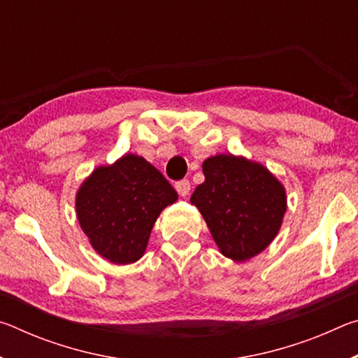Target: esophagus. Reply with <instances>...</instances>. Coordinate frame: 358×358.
<instances>
[{
  "label": "esophagus",
  "instance_id": "1",
  "mask_svg": "<svg viewBox=\"0 0 358 358\" xmlns=\"http://www.w3.org/2000/svg\"><path fill=\"white\" fill-rule=\"evenodd\" d=\"M175 189L180 194L181 197H186L189 196V191H191V183L187 180H180L175 183Z\"/></svg>",
  "mask_w": 358,
  "mask_h": 358
}]
</instances>
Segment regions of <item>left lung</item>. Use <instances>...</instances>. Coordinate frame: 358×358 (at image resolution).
I'll use <instances>...</instances> for the list:
<instances>
[{"mask_svg": "<svg viewBox=\"0 0 358 358\" xmlns=\"http://www.w3.org/2000/svg\"><path fill=\"white\" fill-rule=\"evenodd\" d=\"M205 181L191 203L201 211L224 256L245 262L278 235L287 210L284 186L268 169L243 156L216 155L203 161Z\"/></svg>", "mask_w": 358, "mask_h": 358, "instance_id": "1", "label": "left lung"}]
</instances>
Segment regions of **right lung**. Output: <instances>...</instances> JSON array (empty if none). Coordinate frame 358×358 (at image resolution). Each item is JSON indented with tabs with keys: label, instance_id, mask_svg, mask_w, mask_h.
Masks as SVG:
<instances>
[{
	"label": "right lung",
	"instance_id": "right-lung-1",
	"mask_svg": "<svg viewBox=\"0 0 358 358\" xmlns=\"http://www.w3.org/2000/svg\"><path fill=\"white\" fill-rule=\"evenodd\" d=\"M177 199L164 175L128 153L94 169L78 187L76 211L93 250L108 262L126 265L143 256L157 216Z\"/></svg>",
	"mask_w": 358,
	"mask_h": 358
}]
</instances>
